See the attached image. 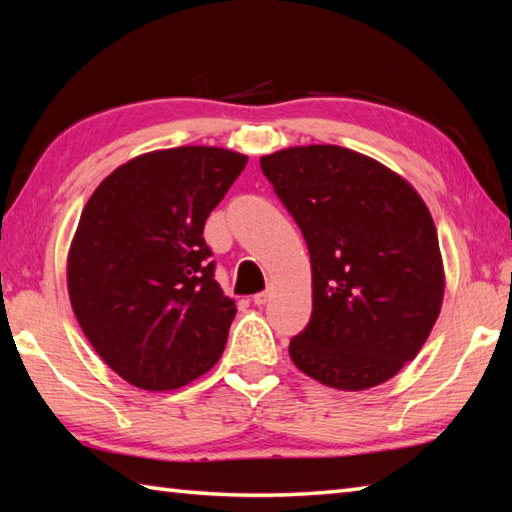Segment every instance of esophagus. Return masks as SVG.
Masks as SVG:
<instances>
[{
  "label": "esophagus",
  "mask_w": 512,
  "mask_h": 512,
  "mask_svg": "<svg viewBox=\"0 0 512 512\" xmlns=\"http://www.w3.org/2000/svg\"><path fill=\"white\" fill-rule=\"evenodd\" d=\"M268 299H270V292H257V295L253 297V303L257 308H262V306H266Z\"/></svg>",
  "instance_id": "esophagus-1"
}]
</instances>
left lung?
<instances>
[{"mask_svg":"<svg viewBox=\"0 0 512 512\" xmlns=\"http://www.w3.org/2000/svg\"><path fill=\"white\" fill-rule=\"evenodd\" d=\"M259 165L310 250L312 317L292 336V363L343 391L385 383L416 358L442 308L427 204L398 173L345 147H288Z\"/></svg>","mask_w":512,"mask_h":512,"instance_id":"1","label":"left lung"}]
</instances>
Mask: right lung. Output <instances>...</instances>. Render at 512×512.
I'll list each match as a JSON object with an SVG mask.
<instances>
[{"label": "right lung", "mask_w": 512, "mask_h": 512, "mask_svg": "<svg viewBox=\"0 0 512 512\" xmlns=\"http://www.w3.org/2000/svg\"><path fill=\"white\" fill-rule=\"evenodd\" d=\"M246 162L222 147L149 151L85 204L68 253L70 303L129 385L178 389L220 361L237 308L213 279L202 233Z\"/></svg>", "instance_id": "1"}]
</instances>
